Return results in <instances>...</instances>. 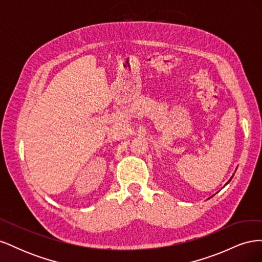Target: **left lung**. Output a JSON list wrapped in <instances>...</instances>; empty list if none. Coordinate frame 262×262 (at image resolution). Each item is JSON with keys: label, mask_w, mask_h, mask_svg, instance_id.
<instances>
[{"label": "left lung", "mask_w": 262, "mask_h": 262, "mask_svg": "<svg viewBox=\"0 0 262 262\" xmlns=\"http://www.w3.org/2000/svg\"><path fill=\"white\" fill-rule=\"evenodd\" d=\"M232 178H233V177H232ZM232 178H231V179H232ZM231 179H229V180H228V181H231Z\"/></svg>", "instance_id": "1"}]
</instances>
